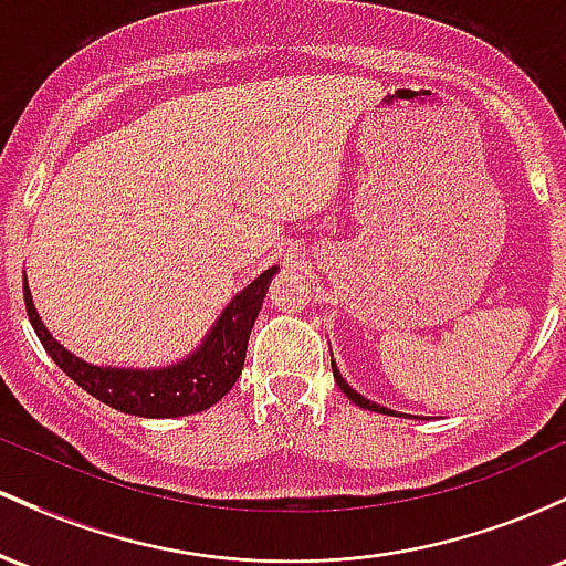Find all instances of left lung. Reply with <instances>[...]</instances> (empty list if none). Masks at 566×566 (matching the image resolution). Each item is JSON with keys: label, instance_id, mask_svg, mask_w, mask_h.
Wrapping results in <instances>:
<instances>
[{"label": "left lung", "instance_id": "left-lung-1", "mask_svg": "<svg viewBox=\"0 0 566 566\" xmlns=\"http://www.w3.org/2000/svg\"><path fill=\"white\" fill-rule=\"evenodd\" d=\"M332 371H334V379H336V385H339V390L345 392L347 398H350V401L355 403V406H360V409H368V411H377V415H390V417H403L401 411H392V409H387V406H379V403H374V401H368V398H364L360 396L358 390H353L350 385H347V379L342 377L339 374V368H336V364H334V358H332Z\"/></svg>", "mask_w": 566, "mask_h": 566}]
</instances>
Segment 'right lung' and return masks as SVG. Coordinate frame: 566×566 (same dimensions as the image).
I'll list each match as a JSON object with an SVG mask.
<instances>
[{"label":"right lung","mask_w":566,"mask_h":566,"mask_svg":"<svg viewBox=\"0 0 566 566\" xmlns=\"http://www.w3.org/2000/svg\"><path fill=\"white\" fill-rule=\"evenodd\" d=\"M277 270L281 266H270L256 281L234 294L224 313L216 317L213 328L200 342L198 350L160 368H114L87 364V360L69 353L44 328L27 281H23V300H27L29 321L40 336L42 347L82 390H87L112 409L125 411V415L146 417V420H170V417L198 415V411L211 409L238 382L245 364V347H249L253 321L259 317L266 289H270L272 275H277Z\"/></svg>","instance_id":"obj_1"}]
</instances>
